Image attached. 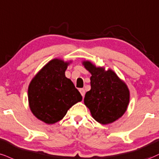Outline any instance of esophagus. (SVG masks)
I'll return each instance as SVG.
<instances>
[{"label":"esophagus","instance_id":"34e87169","mask_svg":"<svg viewBox=\"0 0 159 159\" xmlns=\"http://www.w3.org/2000/svg\"><path fill=\"white\" fill-rule=\"evenodd\" d=\"M79 92L81 93L82 96H83V97L84 96V95H85V90H84V89H82V88H81V89H79Z\"/></svg>","mask_w":159,"mask_h":159}]
</instances>
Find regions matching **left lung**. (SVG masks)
I'll return each mask as SVG.
<instances>
[{"mask_svg":"<svg viewBox=\"0 0 159 159\" xmlns=\"http://www.w3.org/2000/svg\"><path fill=\"white\" fill-rule=\"evenodd\" d=\"M90 72L91 89L87 92L84 104L93 118L102 124H108L121 118L129 101V89L111 70L96 67L89 61H84Z\"/></svg>","mask_w":159,"mask_h":159,"instance_id":"1","label":"left lung"}]
</instances>
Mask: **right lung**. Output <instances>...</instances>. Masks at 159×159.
Returning <instances> with one entry per match:
<instances>
[{
	"label": "right lung",
	"mask_w": 159,
	"mask_h": 159,
	"mask_svg": "<svg viewBox=\"0 0 159 159\" xmlns=\"http://www.w3.org/2000/svg\"><path fill=\"white\" fill-rule=\"evenodd\" d=\"M69 63L60 59L49 61L30 82L28 99L34 116L48 124L62 119L82 96L71 80L65 76Z\"/></svg>",
	"instance_id": "obj_1"
}]
</instances>
